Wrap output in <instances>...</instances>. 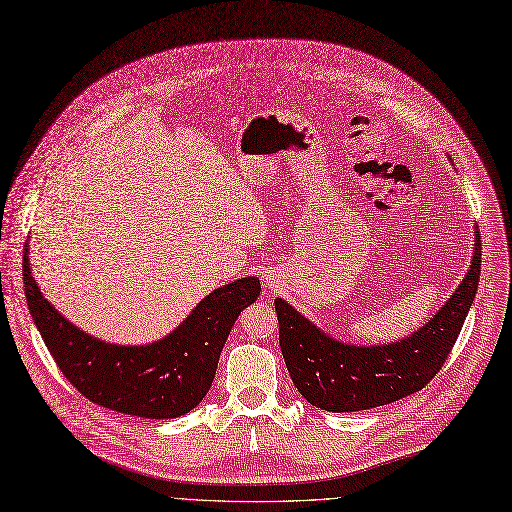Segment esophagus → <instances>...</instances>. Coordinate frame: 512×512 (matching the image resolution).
Segmentation results:
<instances>
[{
	"label": "esophagus",
	"mask_w": 512,
	"mask_h": 512,
	"mask_svg": "<svg viewBox=\"0 0 512 512\" xmlns=\"http://www.w3.org/2000/svg\"><path fill=\"white\" fill-rule=\"evenodd\" d=\"M268 287H270V289H274V282H272V278L268 280Z\"/></svg>",
	"instance_id": "1"
}]
</instances>
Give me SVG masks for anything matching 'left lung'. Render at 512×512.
I'll return each mask as SVG.
<instances>
[{"mask_svg": "<svg viewBox=\"0 0 512 512\" xmlns=\"http://www.w3.org/2000/svg\"><path fill=\"white\" fill-rule=\"evenodd\" d=\"M479 276L481 236L475 227L470 268L443 308L409 337L380 346L335 339L278 297L274 306L280 350L295 388L310 405L333 413L388 405L422 390L456 344Z\"/></svg>", "mask_w": 512, "mask_h": 512, "instance_id": "8db88e82", "label": "left lung"}]
</instances>
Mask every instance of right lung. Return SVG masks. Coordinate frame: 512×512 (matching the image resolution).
Listing matches in <instances>:
<instances>
[{
    "label": "right lung",
    "mask_w": 512,
    "mask_h": 512,
    "mask_svg": "<svg viewBox=\"0 0 512 512\" xmlns=\"http://www.w3.org/2000/svg\"><path fill=\"white\" fill-rule=\"evenodd\" d=\"M23 280L33 323L67 380L88 401L147 420L179 418L204 399L236 318L261 293L257 276L227 282L158 342L122 346L92 337L50 304L31 274L29 242Z\"/></svg>",
    "instance_id": "1"
}]
</instances>
